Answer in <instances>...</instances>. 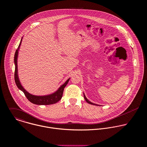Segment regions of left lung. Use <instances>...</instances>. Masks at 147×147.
<instances>
[{"label":"left lung","mask_w":147,"mask_h":147,"mask_svg":"<svg viewBox=\"0 0 147 147\" xmlns=\"http://www.w3.org/2000/svg\"><path fill=\"white\" fill-rule=\"evenodd\" d=\"M84 98H85V99L86 100V101L89 103V104H91V105H95V106H99V105H96V104H95V103H92V102H91L90 101H89L88 99H87V98L86 97V96H85V94L84 93Z\"/></svg>","instance_id":"8db88e82"}]
</instances>
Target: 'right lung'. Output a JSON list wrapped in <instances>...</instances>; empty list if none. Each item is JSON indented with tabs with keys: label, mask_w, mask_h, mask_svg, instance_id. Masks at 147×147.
<instances>
[{
	"label": "right lung",
	"mask_w": 147,
	"mask_h": 147,
	"mask_svg": "<svg viewBox=\"0 0 147 147\" xmlns=\"http://www.w3.org/2000/svg\"><path fill=\"white\" fill-rule=\"evenodd\" d=\"M22 38L21 39L20 42L19 44V45L18 47V48L15 52V56H14V63L15 65V81L16 83V85L18 88L22 91L24 94H25L27 98L30 100V102L33 104L37 105H49L56 103L58 102L59 100L61 99L63 92L64 88L66 86V85L68 84L70 78L67 79V80L55 92L46 95H41V96H38V95H32L29 93L27 91L25 90L22 85H21L20 81L19 78L18 76V54H19V48L22 41Z\"/></svg>",
	"instance_id": "add662e5"
}]
</instances>
